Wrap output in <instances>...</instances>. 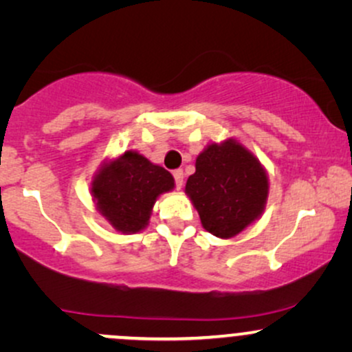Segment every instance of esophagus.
Listing matches in <instances>:
<instances>
[{
	"label": "esophagus",
	"instance_id": "34e87169",
	"mask_svg": "<svg viewBox=\"0 0 352 352\" xmlns=\"http://www.w3.org/2000/svg\"><path fill=\"white\" fill-rule=\"evenodd\" d=\"M173 179H175V187L177 188H182V185H184V170L182 168H177V170L172 172Z\"/></svg>",
	"mask_w": 352,
	"mask_h": 352
}]
</instances>
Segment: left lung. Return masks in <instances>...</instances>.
Returning a JSON list of instances; mask_svg holds the SVG:
<instances>
[{"mask_svg": "<svg viewBox=\"0 0 352 352\" xmlns=\"http://www.w3.org/2000/svg\"><path fill=\"white\" fill-rule=\"evenodd\" d=\"M195 168L185 190L212 235L235 236L261 215L268 179L260 162L240 144L227 140L208 145L197 157Z\"/></svg>", "mask_w": 352, "mask_h": 352, "instance_id": "1", "label": "left lung"}]
</instances>
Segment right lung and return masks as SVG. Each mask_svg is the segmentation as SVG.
<instances>
[{"label":"right lung","mask_w":352,"mask_h":352,"mask_svg":"<svg viewBox=\"0 0 352 352\" xmlns=\"http://www.w3.org/2000/svg\"><path fill=\"white\" fill-rule=\"evenodd\" d=\"M173 188V177L137 152H125L106 165L92 182L98 208L116 230L140 232L162 192Z\"/></svg>","instance_id":"1"}]
</instances>
